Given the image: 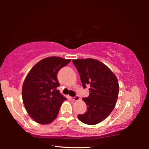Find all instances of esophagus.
Instances as JSON below:
<instances>
[{
	"label": "esophagus",
	"instance_id": "esophagus-1",
	"mask_svg": "<svg viewBox=\"0 0 149 149\" xmlns=\"http://www.w3.org/2000/svg\"><path fill=\"white\" fill-rule=\"evenodd\" d=\"M70 99H71L72 100H79L80 98H79V97L78 95H75V97H70Z\"/></svg>",
	"mask_w": 149,
	"mask_h": 149
}]
</instances>
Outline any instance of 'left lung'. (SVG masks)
<instances>
[{"label": "left lung", "mask_w": 149, "mask_h": 149, "mask_svg": "<svg viewBox=\"0 0 149 149\" xmlns=\"http://www.w3.org/2000/svg\"><path fill=\"white\" fill-rule=\"evenodd\" d=\"M79 74L82 86L90 88L89 97L83 98L87 111L77 116L88 125L97 124L107 118L115 107L119 84L114 73L103 63L93 58L72 60Z\"/></svg>", "instance_id": "left-lung-1"}]
</instances>
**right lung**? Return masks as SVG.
Masks as SVG:
<instances>
[{
	"label": "right lung",
	"mask_w": 149,
	"mask_h": 149,
	"mask_svg": "<svg viewBox=\"0 0 149 149\" xmlns=\"http://www.w3.org/2000/svg\"><path fill=\"white\" fill-rule=\"evenodd\" d=\"M71 61L52 56L37 63L24 80L22 99L26 110L33 120L40 124L54 121L62 102L67 100L57 88L59 70Z\"/></svg>",
	"instance_id": "right-lung-1"
}]
</instances>
